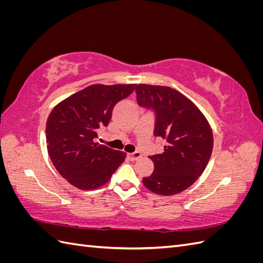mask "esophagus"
Segmentation results:
<instances>
[{
  "label": "esophagus",
  "instance_id": "obj_1",
  "mask_svg": "<svg viewBox=\"0 0 263 263\" xmlns=\"http://www.w3.org/2000/svg\"><path fill=\"white\" fill-rule=\"evenodd\" d=\"M128 157L132 161H136L138 160V159L141 157V154L138 153V151H136V153H133V154H128Z\"/></svg>",
  "mask_w": 263,
  "mask_h": 263
}]
</instances>
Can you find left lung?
I'll return each mask as SVG.
<instances>
[{
  "label": "left lung",
  "instance_id": "8db88e82",
  "mask_svg": "<svg viewBox=\"0 0 263 263\" xmlns=\"http://www.w3.org/2000/svg\"><path fill=\"white\" fill-rule=\"evenodd\" d=\"M137 102L156 113L154 135L166 141L162 154L149 156L155 170L142 179L159 195H174L190 187L208 165L213 132L208 119L185 95L169 86L136 84Z\"/></svg>",
  "mask_w": 263,
  "mask_h": 263
}]
</instances>
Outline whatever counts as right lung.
<instances>
[{"label": "right lung", "mask_w": 263, "mask_h": 263, "mask_svg": "<svg viewBox=\"0 0 263 263\" xmlns=\"http://www.w3.org/2000/svg\"><path fill=\"white\" fill-rule=\"evenodd\" d=\"M136 84H92L55 105L47 119L46 142L54 168L70 184L94 190L109 181L126 154L95 142L114 106Z\"/></svg>", "instance_id": "add662e5"}]
</instances>
